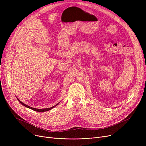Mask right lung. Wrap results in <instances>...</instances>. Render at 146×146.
<instances>
[{
	"instance_id": "obj_1",
	"label": "right lung",
	"mask_w": 146,
	"mask_h": 146,
	"mask_svg": "<svg viewBox=\"0 0 146 146\" xmlns=\"http://www.w3.org/2000/svg\"><path fill=\"white\" fill-rule=\"evenodd\" d=\"M21 102L23 105H24V106H25L27 107V108H29V109H31L32 110H34V111H36V112H45V111H49V110H52L53 108H54L55 106H56V105H58V104H57L56 105L54 106H52V107H51V108H46V109H36V108H31V107L28 106H27V105H26L24 104L23 103H22L21 102Z\"/></svg>"
}]
</instances>
